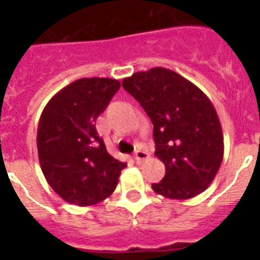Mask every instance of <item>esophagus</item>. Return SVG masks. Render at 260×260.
I'll return each instance as SVG.
<instances>
[{
  "instance_id": "esophagus-1",
  "label": "esophagus",
  "mask_w": 260,
  "mask_h": 260,
  "mask_svg": "<svg viewBox=\"0 0 260 260\" xmlns=\"http://www.w3.org/2000/svg\"><path fill=\"white\" fill-rule=\"evenodd\" d=\"M148 157V153L146 152V151H142V150H137L134 152V160L135 162H138V164H141L143 160H146V158Z\"/></svg>"
}]
</instances>
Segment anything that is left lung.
Instances as JSON below:
<instances>
[{
    "label": "left lung",
    "instance_id": "left-lung-1",
    "mask_svg": "<svg viewBox=\"0 0 260 260\" xmlns=\"http://www.w3.org/2000/svg\"><path fill=\"white\" fill-rule=\"evenodd\" d=\"M122 87L153 125L155 155L165 176L153 191L169 199H190L207 189L219 171L224 138L210 99L190 80L164 68L139 71Z\"/></svg>",
    "mask_w": 260,
    "mask_h": 260
}]
</instances>
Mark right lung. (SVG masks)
<instances>
[{
  "mask_svg": "<svg viewBox=\"0 0 260 260\" xmlns=\"http://www.w3.org/2000/svg\"><path fill=\"white\" fill-rule=\"evenodd\" d=\"M121 87L116 79L82 78L53 96L40 116L38 153L45 180L80 207L108 198L126 167L107 151L95 121Z\"/></svg>",
  "mask_w": 260,
  "mask_h": 260,
  "instance_id": "1",
  "label": "right lung"
}]
</instances>
